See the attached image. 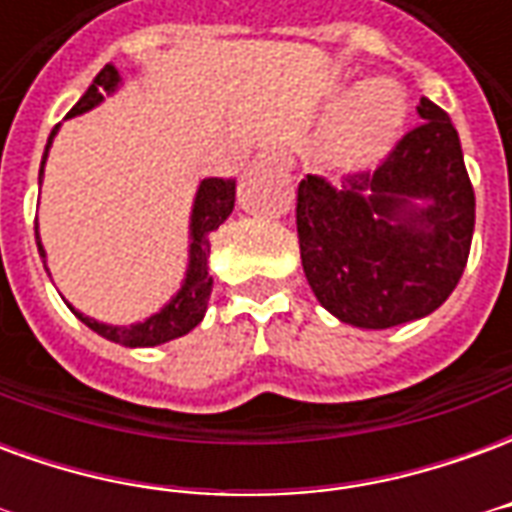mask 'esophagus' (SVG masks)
Masks as SVG:
<instances>
[{
    "label": "esophagus",
    "instance_id": "1",
    "mask_svg": "<svg viewBox=\"0 0 512 512\" xmlns=\"http://www.w3.org/2000/svg\"><path fill=\"white\" fill-rule=\"evenodd\" d=\"M257 161H263V164H271V167H282L288 169L293 164V158L282 145H266L260 153H257Z\"/></svg>",
    "mask_w": 512,
    "mask_h": 512
}]
</instances>
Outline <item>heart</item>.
Wrapping results in <instances>:
<instances>
[{"label": "heart", "mask_w": 512, "mask_h": 512, "mask_svg": "<svg viewBox=\"0 0 512 512\" xmlns=\"http://www.w3.org/2000/svg\"><path fill=\"white\" fill-rule=\"evenodd\" d=\"M406 112V98L395 84L370 82L359 87L332 123L326 136V156L343 167L373 161L395 145L406 123Z\"/></svg>", "instance_id": "obj_1"}]
</instances>
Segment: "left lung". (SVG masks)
Returning <instances> with one entry per match:
<instances>
[{
  "label": "left lung",
  "instance_id": "8db88e82",
  "mask_svg": "<svg viewBox=\"0 0 512 512\" xmlns=\"http://www.w3.org/2000/svg\"><path fill=\"white\" fill-rule=\"evenodd\" d=\"M419 123L373 172L337 189L307 175L296 197L301 266L315 299L359 329H392L439 310L474 233V189L450 115L428 98Z\"/></svg>",
  "mask_w": 512,
  "mask_h": 512
}]
</instances>
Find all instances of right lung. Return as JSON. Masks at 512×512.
<instances>
[{
  "mask_svg": "<svg viewBox=\"0 0 512 512\" xmlns=\"http://www.w3.org/2000/svg\"><path fill=\"white\" fill-rule=\"evenodd\" d=\"M120 87V73L109 62L101 68V73L95 76L93 84L87 87V93L79 98V104L73 106L68 117L84 115L90 112L93 106H98L104 101V95H112ZM57 128L51 131L49 145H46V153H43V161H40V178H43V164H46V156H49L51 139L57 134ZM235 205V180L224 178H205L197 189V197H194V208H191V224H189V268H186V279L180 290L172 296L169 304H164L156 315H150L147 321L131 323V326H112V323H98L95 318H87L79 310H73V315L90 326L95 334H101L112 343L128 345V348H150V345H161L175 340V337H183L189 334L197 323L202 321V315L208 310V299H211L213 290V277L208 274V257H211V233L219 230V224H224V219L233 213ZM35 238H38V252L46 263V249L40 244V235L35 230Z\"/></svg>",
  "mask_w": 512,
  "mask_h": 512,
  "instance_id": "add662e5",
  "label": "right lung"
}]
</instances>
